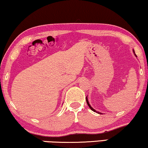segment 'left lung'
Listing matches in <instances>:
<instances>
[{
    "label": "left lung",
    "instance_id": "8db88e82",
    "mask_svg": "<svg viewBox=\"0 0 148 148\" xmlns=\"http://www.w3.org/2000/svg\"><path fill=\"white\" fill-rule=\"evenodd\" d=\"M134 53H135V52H134ZM135 55H136V54H135ZM86 102H87V103H88V106H89V108H90V109H91V110H92V111H94V112H97V113H98V114H102V113H100V112H97V111H96V110H94V108H92L91 107V106H90V103H89V102H88V98H87V97H86Z\"/></svg>",
    "mask_w": 148,
    "mask_h": 148
}]
</instances>
